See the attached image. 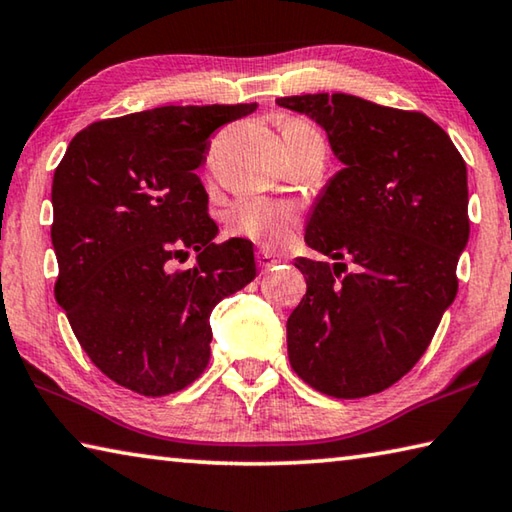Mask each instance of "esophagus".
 <instances>
[{"label": "esophagus", "instance_id": "esophagus-1", "mask_svg": "<svg viewBox=\"0 0 512 512\" xmlns=\"http://www.w3.org/2000/svg\"><path fill=\"white\" fill-rule=\"evenodd\" d=\"M277 264H280V259H275L268 250H259L257 253V266L262 268V271H271V268Z\"/></svg>", "mask_w": 512, "mask_h": 512}]
</instances>
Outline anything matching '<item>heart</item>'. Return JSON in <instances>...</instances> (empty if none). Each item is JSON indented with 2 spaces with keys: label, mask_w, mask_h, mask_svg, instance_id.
Segmentation results:
<instances>
[{
  "label": "heart",
  "mask_w": 512,
  "mask_h": 512,
  "mask_svg": "<svg viewBox=\"0 0 512 512\" xmlns=\"http://www.w3.org/2000/svg\"><path fill=\"white\" fill-rule=\"evenodd\" d=\"M305 128L300 121H291L284 131ZM298 225V210L289 203L271 198H241L225 214V228L230 235L253 239L262 246H282Z\"/></svg>",
  "instance_id": "b5f03b06"
}]
</instances>
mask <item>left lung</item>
<instances>
[{
  "instance_id": "left-lung-1",
  "label": "left lung",
  "mask_w": 512,
  "mask_h": 512,
  "mask_svg": "<svg viewBox=\"0 0 512 512\" xmlns=\"http://www.w3.org/2000/svg\"><path fill=\"white\" fill-rule=\"evenodd\" d=\"M327 133L343 169L318 194L309 248L345 264L298 257L307 293L287 320L291 368L316 391L354 400L402 379L429 348L458 291L470 239L467 169L436 121L352 94L282 97Z\"/></svg>"
}]
</instances>
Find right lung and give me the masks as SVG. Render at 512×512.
<instances>
[{"mask_svg":"<svg viewBox=\"0 0 512 512\" xmlns=\"http://www.w3.org/2000/svg\"><path fill=\"white\" fill-rule=\"evenodd\" d=\"M257 110L162 106L94 121L51 185L56 300L103 375L146 397L183 391L210 363V314L255 280L253 244H214L196 176L210 137ZM196 249L192 269H176Z\"/></svg>","mask_w":512,"mask_h":512,"instance_id":"1","label":"right lung"}]
</instances>
